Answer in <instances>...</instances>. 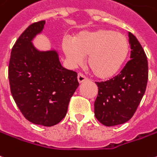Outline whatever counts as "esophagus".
I'll return each mask as SVG.
<instances>
[{"label":"esophagus","instance_id":"obj_1","mask_svg":"<svg viewBox=\"0 0 157 157\" xmlns=\"http://www.w3.org/2000/svg\"><path fill=\"white\" fill-rule=\"evenodd\" d=\"M77 79H78V82L79 83H82V82H86V81H87V79L84 76V75H82V73H79L78 75H77Z\"/></svg>","mask_w":157,"mask_h":157}]
</instances>
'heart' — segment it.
Returning a JSON list of instances; mask_svg holds the SVG:
<instances>
[{"instance_id":"obj_1","label":"heart","mask_w":157,"mask_h":157,"mask_svg":"<svg viewBox=\"0 0 157 157\" xmlns=\"http://www.w3.org/2000/svg\"><path fill=\"white\" fill-rule=\"evenodd\" d=\"M62 48L74 65L82 63L83 56H87V67L99 79H109L117 75L129 53L126 36L106 29L82 31L73 39L64 38Z\"/></svg>"}]
</instances>
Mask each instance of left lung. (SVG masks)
I'll return each mask as SVG.
<instances>
[{"instance_id": "1", "label": "left lung", "mask_w": 157, "mask_h": 157, "mask_svg": "<svg viewBox=\"0 0 157 157\" xmlns=\"http://www.w3.org/2000/svg\"><path fill=\"white\" fill-rule=\"evenodd\" d=\"M128 36L131 59L117 76L96 82L98 94L94 102V115L106 127L123 124L130 120L147 86V57L138 39L130 32Z\"/></svg>"}]
</instances>
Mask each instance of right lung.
I'll list each match as a JSON object with an SVG mask.
<instances>
[{
	"mask_svg": "<svg viewBox=\"0 0 157 157\" xmlns=\"http://www.w3.org/2000/svg\"><path fill=\"white\" fill-rule=\"evenodd\" d=\"M46 21L30 25L13 47L8 66L10 89L24 117L34 124L52 127L66 116L79 86L76 72L60 63L54 49L40 51L32 40Z\"/></svg>",
	"mask_w": 157,
	"mask_h": 157,
	"instance_id": "add662e5",
	"label": "right lung"
}]
</instances>
